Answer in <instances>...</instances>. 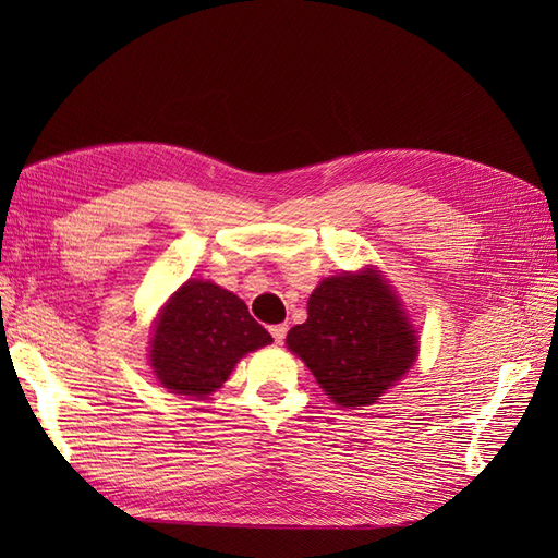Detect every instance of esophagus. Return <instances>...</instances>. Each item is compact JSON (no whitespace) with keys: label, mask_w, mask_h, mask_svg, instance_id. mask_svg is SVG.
<instances>
[{"label":"esophagus","mask_w":558,"mask_h":558,"mask_svg":"<svg viewBox=\"0 0 558 558\" xmlns=\"http://www.w3.org/2000/svg\"><path fill=\"white\" fill-rule=\"evenodd\" d=\"M271 337L276 343H282L284 341V335H287V326L284 324H278V326H271Z\"/></svg>","instance_id":"34e87169"}]
</instances>
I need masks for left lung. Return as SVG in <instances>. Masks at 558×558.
Instances as JSON below:
<instances>
[{"label": "left lung", "mask_w": 558, "mask_h": 558, "mask_svg": "<svg viewBox=\"0 0 558 558\" xmlns=\"http://www.w3.org/2000/svg\"><path fill=\"white\" fill-rule=\"evenodd\" d=\"M326 396L357 409L379 400L414 366L418 337L396 289L375 269L320 282L307 301V320L287 335Z\"/></svg>", "instance_id": "obj_1"}]
</instances>
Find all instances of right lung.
Returning <instances> with one entry per match:
<instances>
[{
  "label": "right lung",
  "mask_w": 558,
  "mask_h": 558,
  "mask_svg": "<svg viewBox=\"0 0 558 558\" xmlns=\"http://www.w3.org/2000/svg\"><path fill=\"white\" fill-rule=\"evenodd\" d=\"M271 341L232 291L187 280L156 318L149 360L165 389L203 400L226 383L246 353Z\"/></svg>",
  "instance_id": "obj_1"
}]
</instances>
